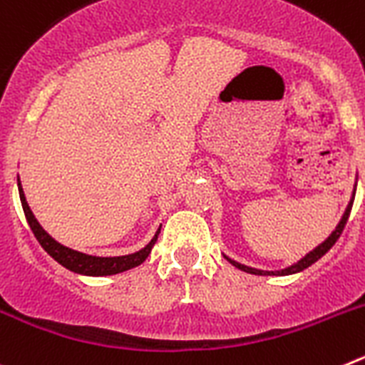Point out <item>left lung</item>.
<instances>
[{
    "label": "left lung",
    "mask_w": 365,
    "mask_h": 365,
    "mask_svg": "<svg viewBox=\"0 0 365 365\" xmlns=\"http://www.w3.org/2000/svg\"><path fill=\"white\" fill-rule=\"evenodd\" d=\"M354 188H356V185H354ZM354 192L356 190H353V195H351L349 199V205H347L346 212H344V215H341V219L338 221L336 228H334L331 234H329L327 240L322 241L318 247H314L311 250V252H307L305 256L302 257V259H298L296 263H292V265L285 267V269H279V270H263V269H256V267H248L245 265V263H240V261L232 259L230 256H227V254H222L225 256V259L228 261V263H232V265L235 267V269L243 270V272H248V274H256V276H289V274H296V272H302V270H305L307 267H311L312 263H316V261L320 259L322 256H324L325 252H329V248L333 247L334 243H336V240L340 237L341 230H344V227H346L347 219H349V214H351V208H353V201H354Z\"/></svg>",
    "instance_id": "left-lung-1"
}]
</instances>
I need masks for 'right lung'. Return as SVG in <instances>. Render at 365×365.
Returning <instances> with one entry per match:
<instances>
[{"instance_id": "right-lung-1", "label": "right lung", "mask_w": 365, "mask_h": 365, "mask_svg": "<svg viewBox=\"0 0 365 365\" xmlns=\"http://www.w3.org/2000/svg\"><path fill=\"white\" fill-rule=\"evenodd\" d=\"M18 192H19V201L24 206L25 217H27L29 227H31L32 234L36 235L38 243L43 247V250L53 257L54 261H58L60 265L66 267L67 270L74 274H82V276H113V274H120L125 270L138 267L143 261H146V257L150 256L151 248L157 243V237L160 234V225L155 232V235L151 237L150 243L144 248L137 250L133 254H125V256H91V254L80 252V250H74V248L66 247V245L58 243L53 235L47 234L43 227H41L38 219L32 214L31 206H29L27 199H25V192L21 188V180L18 175Z\"/></svg>"}]
</instances>
